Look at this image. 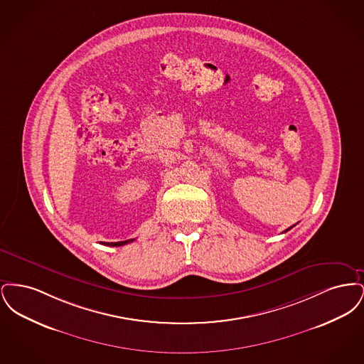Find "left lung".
I'll use <instances>...</instances> for the list:
<instances>
[{
	"instance_id": "obj_1",
	"label": "left lung",
	"mask_w": 364,
	"mask_h": 364,
	"mask_svg": "<svg viewBox=\"0 0 364 364\" xmlns=\"http://www.w3.org/2000/svg\"><path fill=\"white\" fill-rule=\"evenodd\" d=\"M291 228H292V226H291ZM291 228H289V229H291ZM289 229H287V230H289ZM287 230H285V232H287Z\"/></svg>"
}]
</instances>
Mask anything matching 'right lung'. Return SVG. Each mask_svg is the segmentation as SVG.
<instances>
[{"mask_svg":"<svg viewBox=\"0 0 364 364\" xmlns=\"http://www.w3.org/2000/svg\"><path fill=\"white\" fill-rule=\"evenodd\" d=\"M135 239H131V240H125V242H102L105 245H110V247H120L124 244H128V242H134Z\"/></svg>","mask_w":364,"mask_h":364,"instance_id":"obj_1","label":"right lung"}]
</instances>
